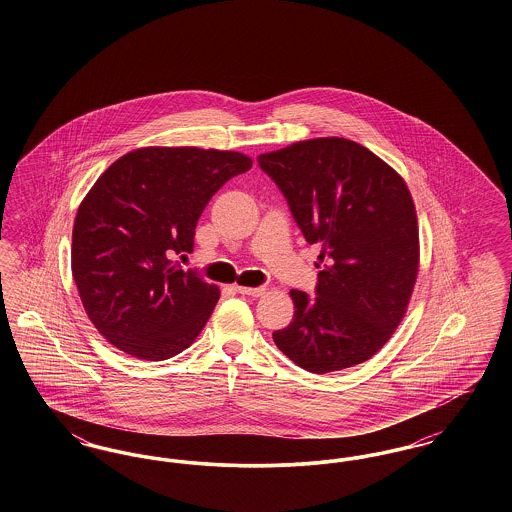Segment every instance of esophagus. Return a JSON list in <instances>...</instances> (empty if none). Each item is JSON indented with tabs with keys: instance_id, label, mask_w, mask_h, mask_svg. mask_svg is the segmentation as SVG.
I'll return each instance as SVG.
<instances>
[{
	"instance_id": "34e87169",
	"label": "esophagus",
	"mask_w": 512,
	"mask_h": 512,
	"mask_svg": "<svg viewBox=\"0 0 512 512\" xmlns=\"http://www.w3.org/2000/svg\"><path fill=\"white\" fill-rule=\"evenodd\" d=\"M236 292L242 295H249V297H261L265 293V288H245V286H238Z\"/></svg>"
}]
</instances>
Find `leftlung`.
I'll list each match as a JSON object with an SVG mask.
<instances>
[{"label":"left lung","mask_w":512,"mask_h":512,"mask_svg":"<svg viewBox=\"0 0 512 512\" xmlns=\"http://www.w3.org/2000/svg\"><path fill=\"white\" fill-rule=\"evenodd\" d=\"M318 255L317 297L292 290L293 320L272 340L315 374L361 365L407 313L418 222L405 180L365 146L315 138L259 155Z\"/></svg>","instance_id":"8db88e82"}]
</instances>
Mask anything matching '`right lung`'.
I'll list each match as a JSON object with an SVG mask.
<instances>
[{"label": "right lung", "instance_id": "1", "mask_svg": "<svg viewBox=\"0 0 512 512\" xmlns=\"http://www.w3.org/2000/svg\"><path fill=\"white\" fill-rule=\"evenodd\" d=\"M251 165L238 151L140 147L99 176L74 219L71 267L105 340L146 361L194 343L220 290L172 259L192 253L209 199Z\"/></svg>", "mask_w": 512, "mask_h": 512}]
</instances>
